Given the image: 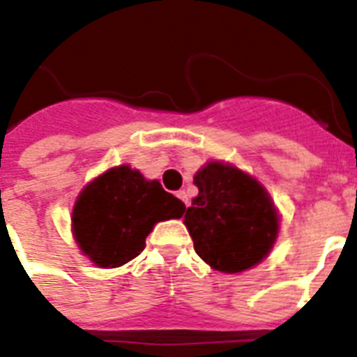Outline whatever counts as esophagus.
I'll use <instances>...</instances> for the list:
<instances>
[{"instance_id": "esophagus-1", "label": "esophagus", "mask_w": 357, "mask_h": 357, "mask_svg": "<svg viewBox=\"0 0 357 357\" xmlns=\"http://www.w3.org/2000/svg\"><path fill=\"white\" fill-rule=\"evenodd\" d=\"M175 195L178 197V199H181V201L184 202L186 206H190V202H188V195H186V192H184V190H178V192H176Z\"/></svg>"}]
</instances>
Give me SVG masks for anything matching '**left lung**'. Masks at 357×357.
Here are the masks:
<instances>
[{
  "label": "left lung",
  "instance_id": "1",
  "mask_svg": "<svg viewBox=\"0 0 357 357\" xmlns=\"http://www.w3.org/2000/svg\"><path fill=\"white\" fill-rule=\"evenodd\" d=\"M199 195L184 223L195 252L221 273H241L269 255L278 234V215L269 195L238 167L210 162L197 171Z\"/></svg>",
  "mask_w": 357,
  "mask_h": 357
}]
</instances>
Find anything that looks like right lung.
Segmentation results:
<instances>
[{
    "instance_id": "1",
    "label": "right lung",
    "mask_w": 357,
    "mask_h": 357,
    "mask_svg": "<svg viewBox=\"0 0 357 357\" xmlns=\"http://www.w3.org/2000/svg\"><path fill=\"white\" fill-rule=\"evenodd\" d=\"M184 212V202L160 182L119 165L82 190L71 221L77 243L93 264L119 267L145 249V238L158 221L178 219Z\"/></svg>"
}]
</instances>
